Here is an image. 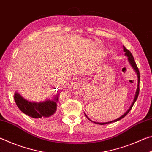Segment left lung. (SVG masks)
Wrapping results in <instances>:
<instances>
[{"label": "left lung", "instance_id": "obj_1", "mask_svg": "<svg viewBox=\"0 0 152 152\" xmlns=\"http://www.w3.org/2000/svg\"><path fill=\"white\" fill-rule=\"evenodd\" d=\"M123 51H124V52H125V56H127V58H128V61L129 62V64H131V66H132V68L134 69V70L135 71V72L137 73V78H138V82H137V91H136V93H135V98H134V100H133V102H132V105H131V107L129 109L127 110V111H126L125 113H124L121 117H120L119 118H118V119H115L114 121H109V122H106V123H99V122H94V121H92V120H91L89 119V118L87 117V115L85 114L86 117L88 118V119H89L90 121H91L92 122H94V123H96V124H99V125H105V124H108V123H113V122H116L117 121H119L121 119H123V117H125L126 115H127V113H129V112L131 110H132V107L133 106V104H134V103L135 102V101H137V99L138 97V95H139V92H140V72H139V69L137 68V65H136V63L135 61L134 60V58H133V56L132 55V53L130 52L127 49H126L125 46H123Z\"/></svg>", "mask_w": 152, "mask_h": 152}]
</instances>
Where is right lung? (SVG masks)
Returning a JSON list of instances; mask_svg holds the SVG:
<instances>
[{
    "mask_svg": "<svg viewBox=\"0 0 152 152\" xmlns=\"http://www.w3.org/2000/svg\"><path fill=\"white\" fill-rule=\"evenodd\" d=\"M58 92L53 100H46L43 102H31L25 99L21 95L15 92L14 99L18 108L31 117L35 119L50 117L57 110V102L58 101Z\"/></svg>",
    "mask_w": 152,
    "mask_h": 152,
    "instance_id": "1",
    "label": "right lung"
}]
</instances>
